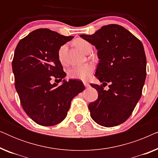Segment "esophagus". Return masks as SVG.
Here are the masks:
<instances>
[{
	"mask_svg": "<svg viewBox=\"0 0 158 158\" xmlns=\"http://www.w3.org/2000/svg\"><path fill=\"white\" fill-rule=\"evenodd\" d=\"M83 84H84V85L85 86V88H88V87H90V84L88 83V82H83Z\"/></svg>",
	"mask_w": 158,
	"mask_h": 158,
	"instance_id": "1",
	"label": "esophagus"
}]
</instances>
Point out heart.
Segmentation results:
<instances>
[{
    "label": "heart",
    "mask_w": 158,
    "mask_h": 158,
    "mask_svg": "<svg viewBox=\"0 0 158 158\" xmlns=\"http://www.w3.org/2000/svg\"><path fill=\"white\" fill-rule=\"evenodd\" d=\"M74 44L80 50L84 52L88 47L90 46L89 42L83 39H77L75 40ZM67 51V44H63L58 49V59L62 64L64 63V55ZM94 69V64L91 63H85L71 68L68 70L69 77L73 79L87 80L90 77Z\"/></svg>",
    "instance_id": "heart-1"
}]
</instances>
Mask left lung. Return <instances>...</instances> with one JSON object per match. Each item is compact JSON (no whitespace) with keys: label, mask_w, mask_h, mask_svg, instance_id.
Segmentation results:
<instances>
[{"label":"left lung","mask_w":158,"mask_h":158,"mask_svg":"<svg viewBox=\"0 0 158 158\" xmlns=\"http://www.w3.org/2000/svg\"><path fill=\"white\" fill-rule=\"evenodd\" d=\"M81 37L94 45L99 62L96 76L101 85L91 84L98 94L90 103V116L97 124L112 127L128 119L140 97L146 78V56L141 41L118 24L103 26L92 35ZM109 84V90L103 87Z\"/></svg>","instance_id":"1"}]
</instances>
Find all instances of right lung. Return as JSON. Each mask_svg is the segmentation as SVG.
I'll return each instance as SVG.
<instances>
[{
    "mask_svg": "<svg viewBox=\"0 0 158 158\" xmlns=\"http://www.w3.org/2000/svg\"><path fill=\"white\" fill-rule=\"evenodd\" d=\"M48 29H39L19 41L12 61L15 87L26 114L36 124L53 126L62 122L68 114L73 98L85 89L81 81L69 80L57 86L65 77L58 49L70 41Z\"/></svg>",
    "mask_w": 158,
    "mask_h": 158,
    "instance_id": "1",
    "label": "right lung"
}]
</instances>
